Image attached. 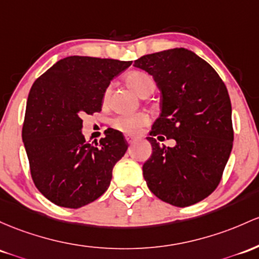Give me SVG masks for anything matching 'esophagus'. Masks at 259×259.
<instances>
[{
	"label": "esophagus",
	"instance_id": "obj_1",
	"mask_svg": "<svg viewBox=\"0 0 259 259\" xmlns=\"http://www.w3.org/2000/svg\"><path fill=\"white\" fill-rule=\"evenodd\" d=\"M125 140L127 141V144H132V143H134V141H135V138H134V136L126 135V136H125Z\"/></svg>",
	"mask_w": 259,
	"mask_h": 259
}]
</instances>
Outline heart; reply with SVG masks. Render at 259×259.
Returning <instances> with one entry per match:
<instances>
[{
	"label": "heart",
	"instance_id": "obj_1",
	"mask_svg": "<svg viewBox=\"0 0 259 259\" xmlns=\"http://www.w3.org/2000/svg\"><path fill=\"white\" fill-rule=\"evenodd\" d=\"M125 83L141 97L146 93L153 92V90H155V81L149 73L144 72V71H130L125 76ZM108 95H109V88H107L106 93H104V98L107 99ZM147 124H149V116L145 113L120 115L115 118L112 123L116 130L129 135L138 134L141 127H144Z\"/></svg>",
	"mask_w": 259,
	"mask_h": 259
}]
</instances>
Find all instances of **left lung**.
I'll list each match as a JSON object with an SVG mask.
<instances>
[{"label":"left lung","instance_id":"1","mask_svg":"<svg viewBox=\"0 0 259 259\" xmlns=\"http://www.w3.org/2000/svg\"><path fill=\"white\" fill-rule=\"evenodd\" d=\"M134 67L151 75L161 91L160 116L147 138L152 155L143 166L147 187L171 205H193L217 189L231 153L227 88L208 62L184 48L141 56ZM162 134L175 146L161 148L153 136Z\"/></svg>","mask_w":259,"mask_h":259}]
</instances>
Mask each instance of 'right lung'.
<instances>
[{
	"label": "right lung",
	"mask_w": 259,
	"mask_h": 259,
	"mask_svg": "<svg viewBox=\"0 0 259 259\" xmlns=\"http://www.w3.org/2000/svg\"><path fill=\"white\" fill-rule=\"evenodd\" d=\"M132 61L67 56L36 79L27 99L22 139L36 188L51 203L77 209L109 187L114 164L127 150L118 130L87 143L82 118L101 112L110 81Z\"/></svg>",
	"instance_id": "right-lung-1"
}]
</instances>
